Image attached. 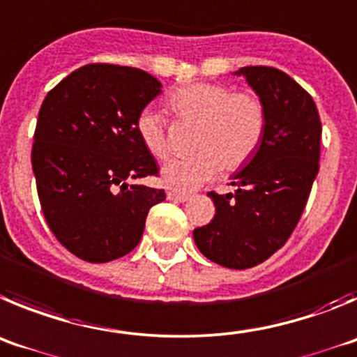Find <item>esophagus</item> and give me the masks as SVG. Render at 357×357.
<instances>
[{"label": "esophagus", "instance_id": "1", "mask_svg": "<svg viewBox=\"0 0 357 357\" xmlns=\"http://www.w3.org/2000/svg\"><path fill=\"white\" fill-rule=\"evenodd\" d=\"M167 199L169 201H179V202H185L190 199V195L185 194V192H178V190H171V192H167Z\"/></svg>", "mask_w": 357, "mask_h": 357}]
</instances>
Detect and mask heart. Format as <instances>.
I'll use <instances>...</instances> for the list:
<instances>
[{
	"label": "heart",
	"mask_w": 357,
	"mask_h": 357,
	"mask_svg": "<svg viewBox=\"0 0 357 357\" xmlns=\"http://www.w3.org/2000/svg\"><path fill=\"white\" fill-rule=\"evenodd\" d=\"M176 117L197 126L192 139L195 155L171 160L162 169L165 185L194 190L218 172L238 171L256 155L266 131V110L252 92H234L222 83H194L169 98ZM137 133L151 155L165 160L171 153L167 121L160 112L146 108L137 117Z\"/></svg>",
	"instance_id": "b5f03b06"
}]
</instances>
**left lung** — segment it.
Returning <instances> with one entry per match:
<instances>
[{"instance_id": "8db88e82", "label": "left lung", "mask_w": 357, "mask_h": 357, "mask_svg": "<svg viewBox=\"0 0 357 357\" xmlns=\"http://www.w3.org/2000/svg\"><path fill=\"white\" fill-rule=\"evenodd\" d=\"M234 75L261 99L266 110L263 142L242 171L233 194L208 192L211 222L194 229L197 249L227 268H250L271 258L294 233L319 174L322 124L313 98L274 67H242Z\"/></svg>"}]
</instances>
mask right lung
<instances>
[{
	"instance_id": "obj_1",
	"label": "right lung",
	"mask_w": 357,
	"mask_h": 357,
	"mask_svg": "<svg viewBox=\"0 0 357 357\" xmlns=\"http://www.w3.org/2000/svg\"><path fill=\"white\" fill-rule=\"evenodd\" d=\"M162 83L146 70L89 63L47 92L33 135L31 165L51 233L83 261L107 263L142 238L165 190L130 185L158 176L137 133V117Z\"/></svg>"
}]
</instances>
